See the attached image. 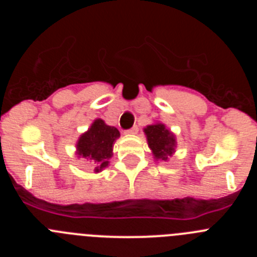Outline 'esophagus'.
I'll return each instance as SVG.
<instances>
[{
  "instance_id": "obj_1",
  "label": "esophagus",
  "mask_w": 257,
  "mask_h": 257,
  "mask_svg": "<svg viewBox=\"0 0 257 257\" xmlns=\"http://www.w3.org/2000/svg\"><path fill=\"white\" fill-rule=\"evenodd\" d=\"M138 131H139L138 126H134V127H131V128H128V130L124 131V134H127V135H131V134H136Z\"/></svg>"
}]
</instances>
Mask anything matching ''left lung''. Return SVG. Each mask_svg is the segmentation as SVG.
<instances>
[{"instance_id":"left-lung-1","label":"left lung","mask_w":257,"mask_h":257,"mask_svg":"<svg viewBox=\"0 0 257 257\" xmlns=\"http://www.w3.org/2000/svg\"><path fill=\"white\" fill-rule=\"evenodd\" d=\"M144 131L154 158L167 161L175 152V136L162 123L151 124Z\"/></svg>"}]
</instances>
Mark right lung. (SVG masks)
I'll list each match as a JSON object with an SVG mask.
<instances>
[{
    "mask_svg": "<svg viewBox=\"0 0 257 257\" xmlns=\"http://www.w3.org/2000/svg\"><path fill=\"white\" fill-rule=\"evenodd\" d=\"M119 136V131L113 126H108L103 119H96L90 130L83 134L77 143L78 156L95 163V172L108 166V160L112 157L113 144Z\"/></svg>",
    "mask_w": 257,
    "mask_h": 257,
    "instance_id": "obj_1",
    "label": "right lung"
}]
</instances>
